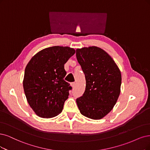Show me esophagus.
<instances>
[{
	"instance_id": "esophagus-1",
	"label": "esophagus",
	"mask_w": 150,
	"mask_h": 150,
	"mask_svg": "<svg viewBox=\"0 0 150 150\" xmlns=\"http://www.w3.org/2000/svg\"><path fill=\"white\" fill-rule=\"evenodd\" d=\"M71 85L72 88H74L75 87L76 83H75V82H73V83H71Z\"/></svg>"
}]
</instances>
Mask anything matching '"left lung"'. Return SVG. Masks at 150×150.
<instances>
[{"label": "left lung", "instance_id": "8db88e82", "mask_svg": "<svg viewBox=\"0 0 150 150\" xmlns=\"http://www.w3.org/2000/svg\"><path fill=\"white\" fill-rule=\"evenodd\" d=\"M76 56L86 79L85 91L76 99L77 106L85 117L101 119L117 101L122 81L120 71L112 58L96 46L77 49Z\"/></svg>", "mask_w": 150, "mask_h": 150}]
</instances>
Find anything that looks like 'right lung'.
I'll use <instances>...</instances> for the list:
<instances>
[{"mask_svg": "<svg viewBox=\"0 0 150 150\" xmlns=\"http://www.w3.org/2000/svg\"><path fill=\"white\" fill-rule=\"evenodd\" d=\"M75 53L69 47L44 49L27 64L23 85L27 101L39 117L51 118L62 111L71 86L64 80V64Z\"/></svg>", "mask_w": 150, "mask_h": 150, "instance_id": "obj_1", "label": "right lung"}]
</instances>
